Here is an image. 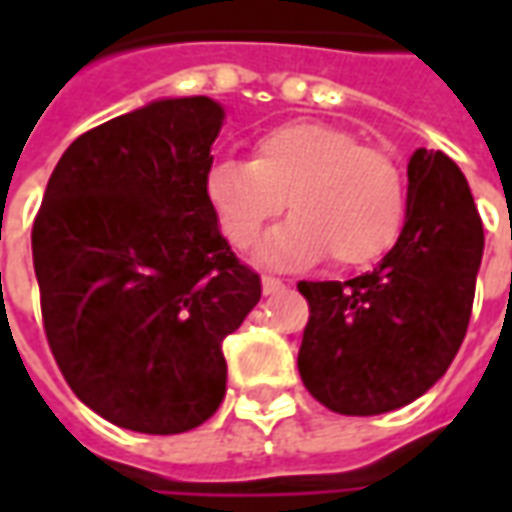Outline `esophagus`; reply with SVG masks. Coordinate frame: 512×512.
<instances>
[{
	"mask_svg": "<svg viewBox=\"0 0 512 512\" xmlns=\"http://www.w3.org/2000/svg\"><path fill=\"white\" fill-rule=\"evenodd\" d=\"M285 288V282H282V279H277V277H263V293H266V296H271V293H279V290Z\"/></svg>",
	"mask_w": 512,
	"mask_h": 512,
	"instance_id": "1",
	"label": "esophagus"
}]
</instances>
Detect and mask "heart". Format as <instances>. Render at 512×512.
Instances as JSON below:
<instances>
[{
  "label": "heart",
  "mask_w": 512,
  "mask_h": 512,
  "mask_svg": "<svg viewBox=\"0 0 512 512\" xmlns=\"http://www.w3.org/2000/svg\"><path fill=\"white\" fill-rule=\"evenodd\" d=\"M202 191L235 249H252L288 197L293 216L263 246L274 266H301L326 252L340 268L370 266L392 252L408 216L406 172L397 158L318 120L263 131L252 142V161L216 158Z\"/></svg>",
  "instance_id": "b5f03b06"
}]
</instances>
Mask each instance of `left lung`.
I'll return each instance as SVG.
<instances>
[{"instance_id": "1", "label": "left lung", "mask_w": 512, "mask_h": 512, "mask_svg": "<svg viewBox=\"0 0 512 512\" xmlns=\"http://www.w3.org/2000/svg\"><path fill=\"white\" fill-rule=\"evenodd\" d=\"M483 241L458 164L419 147L408 161L406 227L392 252L348 282H299L310 304L299 348L307 392L348 417L425 395L466 337Z\"/></svg>"}]
</instances>
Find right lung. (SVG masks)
<instances>
[{
  "label": "right lung",
  "mask_w": 512,
  "mask_h": 512,
  "mask_svg": "<svg viewBox=\"0 0 512 512\" xmlns=\"http://www.w3.org/2000/svg\"><path fill=\"white\" fill-rule=\"evenodd\" d=\"M222 120V106L194 95L90 128L62 153L32 224L57 367L84 406L136 433L213 417L224 337L260 301V277L202 191Z\"/></svg>",
  "instance_id": "obj_1"
}]
</instances>
